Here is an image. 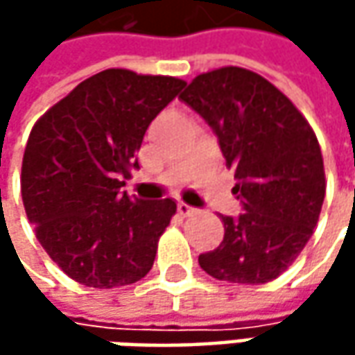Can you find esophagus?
Returning a JSON list of instances; mask_svg holds the SVG:
<instances>
[{"mask_svg":"<svg viewBox=\"0 0 355 355\" xmlns=\"http://www.w3.org/2000/svg\"><path fill=\"white\" fill-rule=\"evenodd\" d=\"M178 213H180L182 217H189V215H193V213H196V209H193V207H189L187 203L182 201V203H178Z\"/></svg>","mask_w":355,"mask_h":355,"instance_id":"1","label":"esophagus"}]
</instances>
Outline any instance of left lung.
Wrapping results in <instances>:
<instances>
[{"instance_id":"obj_1","label":"left lung","mask_w":355,"mask_h":355,"mask_svg":"<svg viewBox=\"0 0 355 355\" xmlns=\"http://www.w3.org/2000/svg\"><path fill=\"white\" fill-rule=\"evenodd\" d=\"M219 140L243 203L217 249L199 254L213 279L265 284L306 247L326 196L320 144L308 120L265 76L241 67L198 75L180 94Z\"/></svg>"}]
</instances>
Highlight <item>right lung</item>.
Segmentation results:
<instances>
[{"label":"right lung","instance_id":"add662e5","mask_svg":"<svg viewBox=\"0 0 355 355\" xmlns=\"http://www.w3.org/2000/svg\"><path fill=\"white\" fill-rule=\"evenodd\" d=\"M185 80L106 69L35 122L21 164V198L41 247L67 277L92 288L126 286L154 265L175 201L128 198L150 122Z\"/></svg>","mask_w":355,"mask_h":355}]
</instances>
